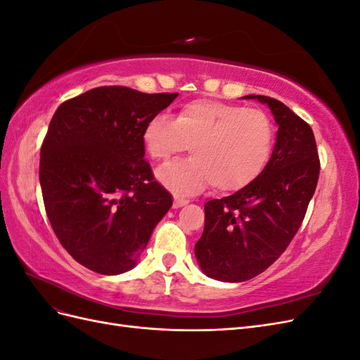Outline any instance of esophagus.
<instances>
[{"label":"esophagus","instance_id":"esophagus-1","mask_svg":"<svg viewBox=\"0 0 360 360\" xmlns=\"http://www.w3.org/2000/svg\"><path fill=\"white\" fill-rule=\"evenodd\" d=\"M188 202H189L188 200H184V198H179V197H176V198H174V204H172V207H174V209H179V207L186 205Z\"/></svg>","mask_w":360,"mask_h":360}]
</instances>
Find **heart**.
Instances as JSON below:
<instances>
[{"label":"heart","mask_w":360,"mask_h":360,"mask_svg":"<svg viewBox=\"0 0 360 360\" xmlns=\"http://www.w3.org/2000/svg\"><path fill=\"white\" fill-rule=\"evenodd\" d=\"M143 144L153 160H167L189 146L192 158L169 162L158 180L176 193L189 195L205 186L236 192L264 169L274 146V124L258 108L200 99L168 118L156 115L143 129Z\"/></svg>","instance_id":"1"}]
</instances>
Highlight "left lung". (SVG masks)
I'll return each instance as SVG.
<instances>
[{
    "label": "left lung",
    "instance_id": "8db88e82",
    "mask_svg": "<svg viewBox=\"0 0 360 360\" xmlns=\"http://www.w3.org/2000/svg\"><path fill=\"white\" fill-rule=\"evenodd\" d=\"M245 99L266 103L278 124L276 143L259 176L246 188L205 202L204 233L195 257L204 274L243 282L275 263L296 236L317 188L320 159L311 126L269 96Z\"/></svg>",
    "mask_w": 360,
    "mask_h": 360
}]
</instances>
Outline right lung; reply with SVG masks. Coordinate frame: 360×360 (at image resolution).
Wrapping results in <instances>:
<instances>
[{
	"label": "right lung",
	"instance_id": "1",
	"mask_svg": "<svg viewBox=\"0 0 360 360\" xmlns=\"http://www.w3.org/2000/svg\"><path fill=\"white\" fill-rule=\"evenodd\" d=\"M179 93L97 86L63 102L40 150V186L53 233L96 274L134 269L171 209L144 159L143 129Z\"/></svg>",
	"mask_w": 360,
	"mask_h": 360
}]
</instances>
